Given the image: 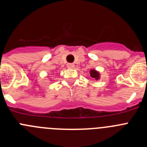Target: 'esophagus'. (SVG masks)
<instances>
[{
	"label": "esophagus",
	"instance_id": "1",
	"mask_svg": "<svg viewBox=\"0 0 147 147\" xmlns=\"http://www.w3.org/2000/svg\"><path fill=\"white\" fill-rule=\"evenodd\" d=\"M74 67H75V64H74L69 63V64H67V68H69V69H73Z\"/></svg>",
	"mask_w": 147,
	"mask_h": 147
}]
</instances>
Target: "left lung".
<instances>
[{"label": "left lung", "instance_id": "left-lung-1", "mask_svg": "<svg viewBox=\"0 0 147 147\" xmlns=\"http://www.w3.org/2000/svg\"><path fill=\"white\" fill-rule=\"evenodd\" d=\"M90 75L91 78H94L96 80H98L100 79V73L99 72H98L97 70L94 69H91L90 70Z\"/></svg>", "mask_w": 147, "mask_h": 147}]
</instances>
